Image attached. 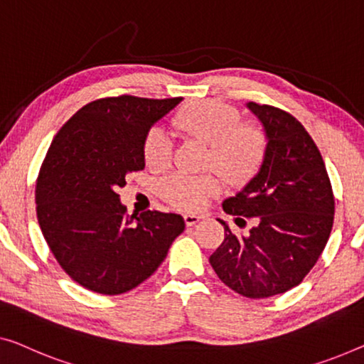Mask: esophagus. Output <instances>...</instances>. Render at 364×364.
Masks as SVG:
<instances>
[{
  "label": "esophagus",
  "instance_id": "34e87169",
  "mask_svg": "<svg viewBox=\"0 0 364 364\" xmlns=\"http://www.w3.org/2000/svg\"><path fill=\"white\" fill-rule=\"evenodd\" d=\"M199 220H200L199 215H194V214H186V215H184V224H186L188 227L196 225Z\"/></svg>",
  "mask_w": 364,
  "mask_h": 364
}]
</instances>
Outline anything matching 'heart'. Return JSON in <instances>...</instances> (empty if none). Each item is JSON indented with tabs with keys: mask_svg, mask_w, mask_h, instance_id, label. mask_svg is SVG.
<instances>
[{
	"mask_svg": "<svg viewBox=\"0 0 364 364\" xmlns=\"http://www.w3.org/2000/svg\"><path fill=\"white\" fill-rule=\"evenodd\" d=\"M173 124L184 134L209 145L208 164L214 165L229 183H243L259 170L268 150L264 130L243 124L235 107L219 101H198L176 112ZM144 159L151 170H164L171 161V140L164 129L155 127L144 142ZM213 175L173 173L161 181V196L175 208L196 210L217 193Z\"/></svg>",
	"mask_w": 364,
	"mask_h": 364,
	"instance_id": "heart-1",
	"label": "heart"
}]
</instances>
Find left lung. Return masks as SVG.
Wrapping results in <instances>:
<instances>
[{
	"label": "left lung",
	"mask_w": 364,
	"mask_h": 364,
	"mask_svg": "<svg viewBox=\"0 0 364 364\" xmlns=\"http://www.w3.org/2000/svg\"><path fill=\"white\" fill-rule=\"evenodd\" d=\"M262 122L268 150L257 175L222 208L235 224L257 219L247 234L227 222L224 242L210 255L219 279L238 294L263 299L306 278L332 232L335 200L321 151L302 124L268 105H245Z\"/></svg>",
	"instance_id": "obj_1"
}]
</instances>
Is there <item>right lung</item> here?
I'll return each instance as SVG.
<instances>
[{
	"label": "right lung",
	"instance_id": "1",
	"mask_svg": "<svg viewBox=\"0 0 364 364\" xmlns=\"http://www.w3.org/2000/svg\"><path fill=\"white\" fill-rule=\"evenodd\" d=\"M183 101L119 96L73 114L52 140L36 186L37 220L70 278L116 296L150 278L184 230L180 214H127L116 193L144 170L150 129Z\"/></svg>",
	"mask_w": 364,
	"mask_h": 364
}]
</instances>
